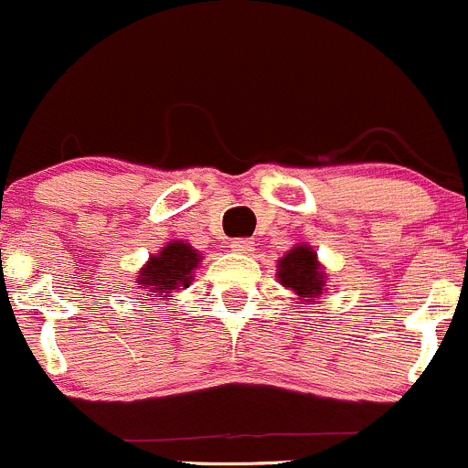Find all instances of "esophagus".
Wrapping results in <instances>:
<instances>
[{"instance_id":"obj_1","label":"esophagus","mask_w":468,"mask_h":468,"mask_svg":"<svg viewBox=\"0 0 468 468\" xmlns=\"http://www.w3.org/2000/svg\"><path fill=\"white\" fill-rule=\"evenodd\" d=\"M229 248H232V252H236V254H250V252H252V240L234 239Z\"/></svg>"}]
</instances>
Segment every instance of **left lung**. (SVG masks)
Instances as JSON below:
<instances>
[{
	"label": "left lung",
	"instance_id": "obj_1",
	"mask_svg": "<svg viewBox=\"0 0 468 468\" xmlns=\"http://www.w3.org/2000/svg\"><path fill=\"white\" fill-rule=\"evenodd\" d=\"M277 282L293 291L303 304L316 303L327 291L325 266L318 261L316 250L307 243H295L277 261Z\"/></svg>",
	"mask_w": 468,
	"mask_h": 468
}]
</instances>
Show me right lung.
I'll return each mask as SVG.
<instances>
[{"instance_id":"1","label":"right lung","mask_w":468,"mask_h":468,"mask_svg":"<svg viewBox=\"0 0 468 468\" xmlns=\"http://www.w3.org/2000/svg\"><path fill=\"white\" fill-rule=\"evenodd\" d=\"M202 254L186 240H168L156 254H150L141 271L136 272V284L143 295L173 298L175 291L188 289L196 271L200 268Z\"/></svg>"}]
</instances>
